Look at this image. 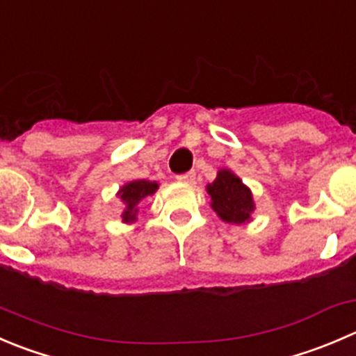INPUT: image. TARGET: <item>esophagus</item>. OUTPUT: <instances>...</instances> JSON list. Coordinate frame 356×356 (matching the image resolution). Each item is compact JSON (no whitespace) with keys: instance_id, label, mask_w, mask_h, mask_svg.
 <instances>
[{"instance_id":"obj_1","label":"esophagus","mask_w":356,"mask_h":356,"mask_svg":"<svg viewBox=\"0 0 356 356\" xmlns=\"http://www.w3.org/2000/svg\"><path fill=\"white\" fill-rule=\"evenodd\" d=\"M195 172H186V174H181L177 175V181L179 182H186V184H191L193 181H195Z\"/></svg>"}]
</instances>
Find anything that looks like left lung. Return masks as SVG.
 I'll list each match as a JSON object with an SVG mask.
<instances>
[{
    "label": "left lung",
    "instance_id": "obj_1",
    "mask_svg": "<svg viewBox=\"0 0 356 356\" xmlns=\"http://www.w3.org/2000/svg\"><path fill=\"white\" fill-rule=\"evenodd\" d=\"M207 193L212 198V209L224 222L245 224L250 220L255 209L254 196L238 175L227 168L217 172L216 181L207 184Z\"/></svg>",
    "mask_w": 356,
    "mask_h": 356
}]
</instances>
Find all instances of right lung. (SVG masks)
Masks as SVG:
<instances>
[{
	"label": "right lung",
	"instance_id": "right-lung-1",
	"mask_svg": "<svg viewBox=\"0 0 356 356\" xmlns=\"http://www.w3.org/2000/svg\"><path fill=\"white\" fill-rule=\"evenodd\" d=\"M158 189V182L146 181H130L125 186H122L118 191L120 200L125 203V210L122 213L123 222H134L137 220V212H139V203L147 196H153Z\"/></svg>",
	"mask_w": 356,
	"mask_h": 356
}]
</instances>
